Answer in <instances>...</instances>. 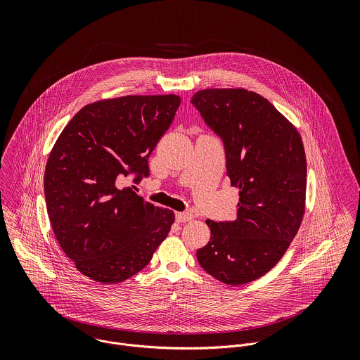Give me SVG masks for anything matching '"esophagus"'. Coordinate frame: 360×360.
Listing matches in <instances>:
<instances>
[{
	"mask_svg": "<svg viewBox=\"0 0 360 360\" xmlns=\"http://www.w3.org/2000/svg\"><path fill=\"white\" fill-rule=\"evenodd\" d=\"M193 213L191 212H177L176 213V220L179 221V223H186V221H190V220H193Z\"/></svg>",
	"mask_w": 360,
	"mask_h": 360,
	"instance_id": "34e87169",
	"label": "esophagus"
}]
</instances>
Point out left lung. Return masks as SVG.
Instances as JSON below:
<instances>
[{
    "label": "left lung",
    "mask_w": 360,
    "mask_h": 360,
    "mask_svg": "<svg viewBox=\"0 0 360 360\" xmlns=\"http://www.w3.org/2000/svg\"><path fill=\"white\" fill-rule=\"evenodd\" d=\"M191 103L224 146L226 170L240 188L237 219L206 220L210 240L201 267L229 285L271 270L305 212L307 158L298 130L266 98L244 89H207Z\"/></svg>",
    "instance_id": "8db88e82"
}]
</instances>
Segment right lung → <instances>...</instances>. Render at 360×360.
I'll return each instance as SVG.
<instances>
[{"mask_svg":"<svg viewBox=\"0 0 360 360\" xmlns=\"http://www.w3.org/2000/svg\"><path fill=\"white\" fill-rule=\"evenodd\" d=\"M181 103L177 96H126L82 108L63 129L44 173L53 234L80 273L103 284L143 270L174 213L119 180L150 176L148 158Z\"/></svg>","mask_w":360,"mask_h":360,"instance_id":"1","label":"right lung"}]
</instances>
